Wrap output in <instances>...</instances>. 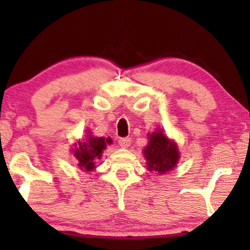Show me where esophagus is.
Masks as SVG:
<instances>
[{
    "label": "esophagus",
    "mask_w": 250,
    "mask_h": 250,
    "mask_svg": "<svg viewBox=\"0 0 250 250\" xmlns=\"http://www.w3.org/2000/svg\"><path fill=\"white\" fill-rule=\"evenodd\" d=\"M130 142H131L130 137H121V139L119 140L120 147L122 148H128L129 146H130Z\"/></svg>",
    "instance_id": "34e87169"
}]
</instances>
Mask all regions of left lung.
I'll return each instance as SVG.
<instances>
[{"mask_svg": "<svg viewBox=\"0 0 250 250\" xmlns=\"http://www.w3.org/2000/svg\"><path fill=\"white\" fill-rule=\"evenodd\" d=\"M149 170L165 174L171 170L179 161V150L174 142L169 141L161 130L149 135V143L143 150Z\"/></svg>", "mask_w": 250, "mask_h": 250, "instance_id": "8db88e82", "label": "left lung"}]
</instances>
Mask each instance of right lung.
<instances>
[{
	"mask_svg": "<svg viewBox=\"0 0 250 250\" xmlns=\"http://www.w3.org/2000/svg\"><path fill=\"white\" fill-rule=\"evenodd\" d=\"M88 139L85 142H79L76 145V149L74 150L75 157L79 161V167L84 170L90 171L91 169L95 168V162L101 157L102 151L104 150L105 145L111 143L110 139H104V137H95L90 135L88 131Z\"/></svg>",
	"mask_w": 250,
	"mask_h": 250,
	"instance_id": "add662e5",
	"label": "right lung"
}]
</instances>
